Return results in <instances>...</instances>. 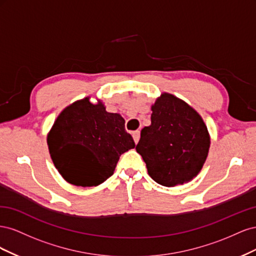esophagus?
Listing matches in <instances>:
<instances>
[{"label":"esophagus","mask_w":256,"mask_h":256,"mask_svg":"<svg viewBox=\"0 0 256 256\" xmlns=\"http://www.w3.org/2000/svg\"><path fill=\"white\" fill-rule=\"evenodd\" d=\"M132 136H134V142H136V143L138 142V140H140V131H138V130L134 131Z\"/></svg>","instance_id":"34e87169"}]
</instances>
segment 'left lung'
<instances>
[{"mask_svg":"<svg viewBox=\"0 0 256 256\" xmlns=\"http://www.w3.org/2000/svg\"><path fill=\"white\" fill-rule=\"evenodd\" d=\"M152 125L144 127L136 150L152 180L166 187L190 182L202 170L210 138L200 115L164 92L152 106Z\"/></svg>","mask_w":256,"mask_h":256,"instance_id":"8db88e82","label":"left lung"}]
</instances>
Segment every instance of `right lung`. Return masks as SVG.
I'll use <instances>...</instances> for the list:
<instances>
[{"instance_id":"right-lung-1","label":"right lung","mask_w":256,"mask_h":256,"mask_svg":"<svg viewBox=\"0 0 256 256\" xmlns=\"http://www.w3.org/2000/svg\"><path fill=\"white\" fill-rule=\"evenodd\" d=\"M49 152L69 184L92 187L113 175L120 154L134 148L125 120L102 102L83 98L60 112L48 134Z\"/></svg>"}]
</instances>
